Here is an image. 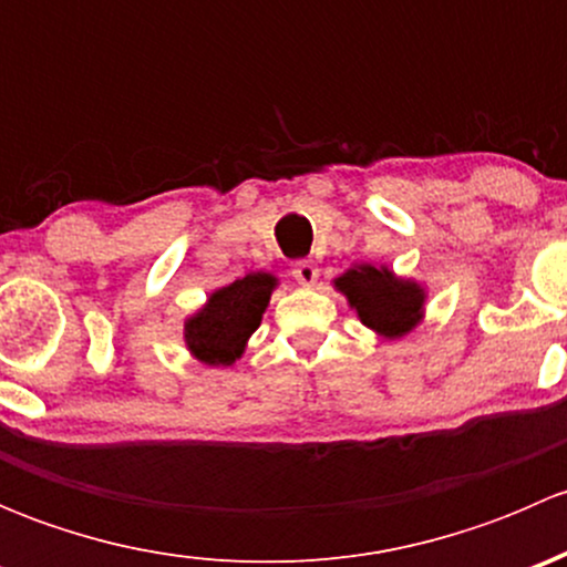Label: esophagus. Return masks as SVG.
<instances>
[{
  "instance_id": "1",
  "label": "esophagus",
  "mask_w": 567,
  "mask_h": 567,
  "mask_svg": "<svg viewBox=\"0 0 567 567\" xmlns=\"http://www.w3.org/2000/svg\"><path fill=\"white\" fill-rule=\"evenodd\" d=\"M293 277H296V282L305 285V288H310V285L318 282V266L312 260H299L293 266Z\"/></svg>"
}]
</instances>
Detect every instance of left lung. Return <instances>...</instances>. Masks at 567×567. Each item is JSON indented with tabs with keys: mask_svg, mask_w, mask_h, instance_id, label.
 I'll use <instances>...</instances> for the list:
<instances>
[{
	"mask_svg": "<svg viewBox=\"0 0 567 567\" xmlns=\"http://www.w3.org/2000/svg\"><path fill=\"white\" fill-rule=\"evenodd\" d=\"M334 288L357 310L359 320L384 340H400L425 318V288L414 279L398 277L386 266L357 262L334 279Z\"/></svg>",
	"mask_w": 567,
	"mask_h": 567,
	"instance_id": "obj_1",
	"label": "left lung"
}]
</instances>
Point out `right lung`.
Segmentation results:
<instances>
[{
    "label": "right lung",
    "mask_w": 567,
    "mask_h": 567,
    "mask_svg": "<svg viewBox=\"0 0 567 567\" xmlns=\"http://www.w3.org/2000/svg\"><path fill=\"white\" fill-rule=\"evenodd\" d=\"M279 279L268 271H251L214 290L203 307L183 323V342L197 362L230 368L247 351L249 337L260 326Z\"/></svg>",
    "instance_id": "1"
}]
</instances>
